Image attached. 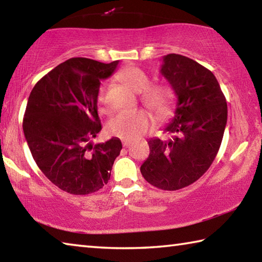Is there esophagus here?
<instances>
[{
	"label": "esophagus",
	"instance_id": "obj_1",
	"mask_svg": "<svg viewBox=\"0 0 262 262\" xmlns=\"http://www.w3.org/2000/svg\"><path fill=\"white\" fill-rule=\"evenodd\" d=\"M122 145H123V147H125V148L129 147V145H130V141H127V140L122 141Z\"/></svg>",
	"mask_w": 262,
	"mask_h": 262
}]
</instances>
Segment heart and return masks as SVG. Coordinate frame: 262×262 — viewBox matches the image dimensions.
I'll return each instance as SVG.
<instances>
[{
	"label": "heart",
	"mask_w": 262,
	"mask_h": 262,
	"mask_svg": "<svg viewBox=\"0 0 262 262\" xmlns=\"http://www.w3.org/2000/svg\"><path fill=\"white\" fill-rule=\"evenodd\" d=\"M121 81L136 94H141V100L158 118L170 115L176 103V94L167 84L150 85L151 79L149 75L137 67H129L120 73ZM105 89L106 84L100 86L98 92V106L105 111ZM150 126V118L143 111L136 112H121L115 114L108 121L106 130L110 135L120 137L122 140H135L144 134Z\"/></svg>",
	"instance_id": "obj_1"
}]
</instances>
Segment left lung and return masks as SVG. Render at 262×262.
<instances>
[{
	"label": "left lung",
	"mask_w": 262,
	"mask_h": 262,
	"mask_svg": "<svg viewBox=\"0 0 262 262\" xmlns=\"http://www.w3.org/2000/svg\"><path fill=\"white\" fill-rule=\"evenodd\" d=\"M161 74L177 96L174 117L164 128L171 139L148 141L150 154L141 173L155 187L177 190L196 181L214 162L228 105L214 74L189 57L163 56Z\"/></svg>",
	"instance_id": "obj_1"
}]
</instances>
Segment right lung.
Here are the masks:
<instances>
[{
    "mask_svg": "<svg viewBox=\"0 0 262 262\" xmlns=\"http://www.w3.org/2000/svg\"><path fill=\"white\" fill-rule=\"evenodd\" d=\"M118 63L73 57L31 91L23 119L25 140L42 173L64 192L85 195L103 188L120 155L118 137L91 143L101 130L97 111L100 81Z\"/></svg>",
    "mask_w": 262,
    "mask_h": 262,
    "instance_id": "1",
    "label": "right lung"
}]
</instances>
